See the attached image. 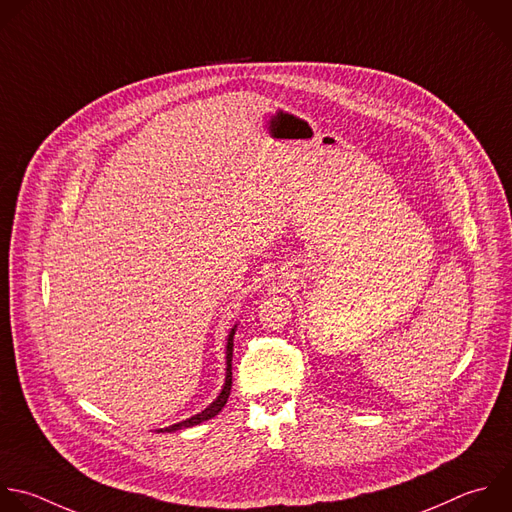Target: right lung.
Here are the masks:
<instances>
[{
  "instance_id": "add662e5",
  "label": "right lung",
  "mask_w": 512,
  "mask_h": 512,
  "mask_svg": "<svg viewBox=\"0 0 512 512\" xmlns=\"http://www.w3.org/2000/svg\"><path fill=\"white\" fill-rule=\"evenodd\" d=\"M237 325H239V323H235V325L231 327L229 335H227V350H225V360H227V364H225V384H223L219 396H217L203 412H199V414H195V416H191V418H187V420H183V422H177V424H173V426L158 428L156 432H177V430H183V428H191V426H197V424H201V422H207V420L215 418V416L223 410V406L227 404V398H229V394H231V384H233V372H231L233 368H231V362H233V335H235V331H237Z\"/></svg>"
}]
</instances>
